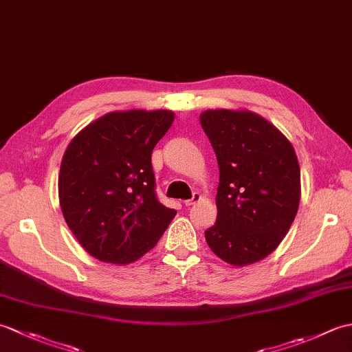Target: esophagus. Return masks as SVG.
Returning <instances> with one entry per match:
<instances>
[{
    "label": "esophagus",
    "mask_w": 352,
    "mask_h": 352,
    "mask_svg": "<svg viewBox=\"0 0 352 352\" xmlns=\"http://www.w3.org/2000/svg\"><path fill=\"white\" fill-rule=\"evenodd\" d=\"M201 199V195H199V193L198 192H195V193H193V195H192V198L190 199H186L184 201V206H193V204H195L197 203V201H199Z\"/></svg>",
    "instance_id": "obj_1"
}]
</instances>
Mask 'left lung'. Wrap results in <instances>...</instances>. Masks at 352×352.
<instances>
[{
    "label": "left lung",
    "instance_id": "left-lung-1",
    "mask_svg": "<svg viewBox=\"0 0 352 352\" xmlns=\"http://www.w3.org/2000/svg\"><path fill=\"white\" fill-rule=\"evenodd\" d=\"M219 164L210 250L246 266L269 256L287 234L301 198V172L284 134L250 110H206L199 116Z\"/></svg>",
    "mask_w": 352,
    "mask_h": 352
}]
</instances>
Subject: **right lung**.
I'll list each match as a JSON object with an SVG mask.
<instances>
[{"label": "right lung", "instance_id": "1", "mask_svg": "<svg viewBox=\"0 0 352 352\" xmlns=\"http://www.w3.org/2000/svg\"><path fill=\"white\" fill-rule=\"evenodd\" d=\"M172 122L169 110L111 111L66 148L58 199L74 236L95 258L133 263L154 248L177 214L157 199L151 164Z\"/></svg>", "mask_w": 352, "mask_h": 352}]
</instances>
